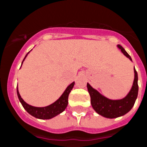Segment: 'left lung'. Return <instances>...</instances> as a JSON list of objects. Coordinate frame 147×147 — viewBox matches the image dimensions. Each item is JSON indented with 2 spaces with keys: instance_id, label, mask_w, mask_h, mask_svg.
Instances as JSON below:
<instances>
[{
  "instance_id": "8db88e82",
  "label": "left lung",
  "mask_w": 147,
  "mask_h": 147,
  "mask_svg": "<svg viewBox=\"0 0 147 147\" xmlns=\"http://www.w3.org/2000/svg\"><path fill=\"white\" fill-rule=\"evenodd\" d=\"M118 47L121 49L123 54L131 60V58L128 53L123 49V47L118 45ZM138 73L134 68V80L130 92L125 98L121 100H110L102 96L95 89L87 83V88L91 97V104L94 110L98 114L107 117V118H116L129 112L134 106L138 94Z\"/></svg>"
}]
</instances>
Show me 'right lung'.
Returning a JSON list of instances; mask_svg holds the SVG:
<instances>
[{"label":"right lung","instance_id":"1","mask_svg":"<svg viewBox=\"0 0 147 147\" xmlns=\"http://www.w3.org/2000/svg\"><path fill=\"white\" fill-rule=\"evenodd\" d=\"M27 55H25V57L27 56ZM74 86V82H73L70 86H67L65 92L63 93L62 95L59 98V100H57L55 102H54L49 106L45 107H36L31 106L26 102H25L19 94L18 88H17V94H18V98L20 100V102L22 104L23 107L31 116H34L36 118L42 119H49L57 116L65 110L67 106V104H68V95Z\"/></svg>","mask_w":147,"mask_h":147}]
</instances>
